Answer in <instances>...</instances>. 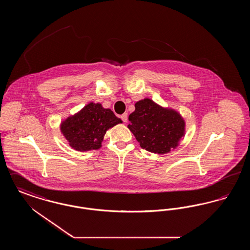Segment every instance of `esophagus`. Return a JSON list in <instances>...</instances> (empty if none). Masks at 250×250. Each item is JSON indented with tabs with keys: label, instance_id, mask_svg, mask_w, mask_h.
Segmentation results:
<instances>
[{
	"label": "esophagus",
	"instance_id": "34e87169",
	"mask_svg": "<svg viewBox=\"0 0 250 250\" xmlns=\"http://www.w3.org/2000/svg\"><path fill=\"white\" fill-rule=\"evenodd\" d=\"M121 119L123 120V122H126L127 121V113H124L121 115Z\"/></svg>",
	"mask_w": 250,
	"mask_h": 250
}]
</instances>
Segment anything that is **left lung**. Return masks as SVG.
<instances>
[{"instance_id":"1","label":"left lung","mask_w":250,"mask_h":250,"mask_svg":"<svg viewBox=\"0 0 250 250\" xmlns=\"http://www.w3.org/2000/svg\"><path fill=\"white\" fill-rule=\"evenodd\" d=\"M128 120L127 127L141 147L157 155L175 149L186 134V123L178 111L162 107L150 98L138 101Z\"/></svg>"}]
</instances>
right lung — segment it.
<instances>
[{
    "mask_svg": "<svg viewBox=\"0 0 250 250\" xmlns=\"http://www.w3.org/2000/svg\"><path fill=\"white\" fill-rule=\"evenodd\" d=\"M121 123L122 120L111 109L102 107L100 103L90 102L62 121L60 129L71 148L86 152L99 149L107 130Z\"/></svg>",
    "mask_w": 250,
    "mask_h": 250,
    "instance_id": "obj_1",
    "label": "right lung"
}]
</instances>
